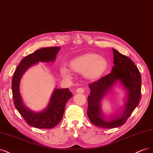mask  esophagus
<instances>
[{"label":"esophagus","instance_id":"1","mask_svg":"<svg viewBox=\"0 0 153 153\" xmlns=\"http://www.w3.org/2000/svg\"><path fill=\"white\" fill-rule=\"evenodd\" d=\"M84 91H85V90H84L82 88H79L76 90L77 93H84Z\"/></svg>","mask_w":153,"mask_h":153}]
</instances>
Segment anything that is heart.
<instances>
[{
    "mask_svg": "<svg viewBox=\"0 0 153 153\" xmlns=\"http://www.w3.org/2000/svg\"><path fill=\"white\" fill-rule=\"evenodd\" d=\"M107 66L105 58L96 53H88L72 59L69 62L71 69L76 72L85 74L88 78H97L104 72ZM60 73L65 78L72 77L71 71L66 67H60Z\"/></svg>",
    "mask_w": 153,
    "mask_h": 153,
    "instance_id": "1",
    "label": "heart"
}]
</instances>
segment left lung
<instances>
[{
  "label": "left lung",
  "mask_w": 153,
  "mask_h": 153,
  "mask_svg": "<svg viewBox=\"0 0 153 153\" xmlns=\"http://www.w3.org/2000/svg\"><path fill=\"white\" fill-rule=\"evenodd\" d=\"M112 51L114 65L111 72L89 85L91 92L88 97L87 114L93 124L103 128H114L124 125L139 104L141 97L142 80L137 67L130 58L113 48ZM117 80L120 81L128 90V100L123 114L107 122L102 117L100 102Z\"/></svg>",
  "instance_id": "1"
}]
</instances>
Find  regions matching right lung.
<instances>
[{"instance_id":"add662e5","label":"right lung","mask_w":153,"mask_h":153,"mask_svg":"<svg viewBox=\"0 0 153 153\" xmlns=\"http://www.w3.org/2000/svg\"><path fill=\"white\" fill-rule=\"evenodd\" d=\"M60 47H47L37 50L21 60L14 71L12 79V93L14 104L28 125L37 128L49 129L57 125L63 117L68 100L72 97L68 88L56 89L46 110L35 112L25 107L19 93V81L28 67L41 62H54Z\"/></svg>"}]
</instances>
